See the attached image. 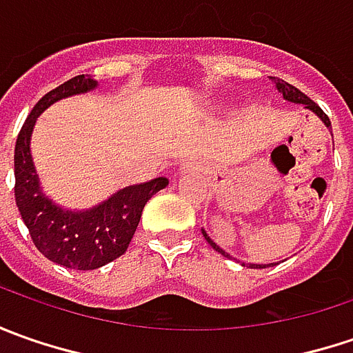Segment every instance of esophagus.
Masks as SVG:
<instances>
[{
	"mask_svg": "<svg viewBox=\"0 0 353 353\" xmlns=\"http://www.w3.org/2000/svg\"><path fill=\"white\" fill-rule=\"evenodd\" d=\"M190 167H192V165H190Z\"/></svg>",
	"mask_w": 353,
	"mask_h": 353,
	"instance_id": "obj_1",
	"label": "esophagus"
}]
</instances>
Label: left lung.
Instances as JSON below:
<instances>
[{"label": "left lung", "mask_w": 353, "mask_h": 353, "mask_svg": "<svg viewBox=\"0 0 353 353\" xmlns=\"http://www.w3.org/2000/svg\"><path fill=\"white\" fill-rule=\"evenodd\" d=\"M275 86H277L279 92L283 94V98H285V100H289V102H292V103H305L308 110H312V112H314V114H316V116H319L320 119L324 121V125H326V128H330V119H328V116H326V114L322 112V108H320L319 103L312 102V100H310V98H308L306 94H303V92H301V90H299V88H294V86H291L289 82H285V80H279V78H277V80H275ZM202 234H204V237H206V241L210 243L214 250L218 251V253H222L224 257H230V255H228V253H225V251L222 250L220 245H216V243L212 241L210 237H208V234H206L204 230H202ZM241 265H245V263H241ZM271 265H273V263H271ZM250 267H251V269H263L265 265L250 263Z\"/></svg>", "instance_id": "obj_1"}]
</instances>
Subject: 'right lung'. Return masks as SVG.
I'll return each instance as SVG.
<instances>
[{
    "instance_id": "add662e5",
    "label": "right lung",
    "mask_w": 353,
    "mask_h": 353,
    "mask_svg": "<svg viewBox=\"0 0 353 353\" xmlns=\"http://www.w3.org/2000/svg\"><path fill=\"white\" fill-rule=\"evenodd\" d=\"M92 88L96 80L80 74L50 90L31 110L15 143V202L34 248L50 261L76 271H92L123 255L147 200L169 184L165 176L133 184L86 212L62 210L41 192L29 149L34 119L50 103Z\"/></svg>"
}]
</instances>
